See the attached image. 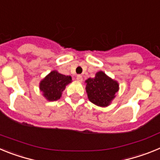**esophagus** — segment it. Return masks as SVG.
Masks as SVG:
<instances>
[{"label": "esophagus", "instance_id": "obj_1", "mask_svg": "<svg viewBox=\"0 0 160 160\" xmlns=\"http://www.w3.org/2000/svg\"><path fill=\"white\" fill-rule=\"evenodd\" d=\"M77 80L78 82H82V76L80 75V74H79V75H78L77 76Z\"/></svg>", "mask_w": 160, "mask_h": 160}]
</instances>
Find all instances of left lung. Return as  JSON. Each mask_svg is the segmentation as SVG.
Here are the masks:
<instances>
[{"label": "left lung", "instance_id": "1", "mask_svg": "<svg viewBox=\"0 0 160 160\" xmlns=\"http://www.w3.org/2000/svg\"><path fill=\"white\" fill-rule=\"evenodd\" d=\"M86 83L89 100L98 107L110 105L118 90V83L102 71L96 73L95 77L88 78Z\"/></svg>", "mask_w": 160, "mask_h": 160}]
</instances>
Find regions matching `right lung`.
<instances>
[{
    "label": "right lung",
    "instance_id": "add662e5",
    "mask_svg": "<svg viewBox=\"0 0 160 160\" xmlns=\"http://www.w3.org/2000/svg\"><path fill=\"white\" fill-rule=\"evenodd\" d=\"M71 81L70 76H66L58 73L57 70H53L42 79L39 87L46 99L56 101L62 97V92Z\"/></svg>",
    "mask_w": 160,
    "mask_h": 160
}]
</instances>
